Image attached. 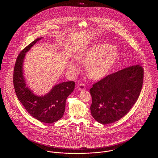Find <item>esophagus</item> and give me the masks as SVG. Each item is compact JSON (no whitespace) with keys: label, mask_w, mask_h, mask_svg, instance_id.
Segmentation results:
<instances>
[{"label":"esophagus","mask_w":158,"mask_h":158,"mask_svg":"<svg viewBox=\"0 0 158 158\" xmlns=\"http://www.w3.org/2000/svg\"><path fill=\"white\" fill-rule=\"evenodd\" d=\"M77 88H78V89L79 90H85L86 89L85 85L83 83H79L78 85H77Z\"/></svg>","instance_id":"obj_1"}]
</instances>
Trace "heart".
<instances>
[{"label":"heart","instance_id":"heart-1","mask_svg":"<svg viewBox=\"0 0 158 158\" xmlns=\"http://www.w3.org/2000/svg\"><path fill=\"white\" fill-rule=\"evenodd\" d=\"M118 56L117 50L112 45L101 43L90 46L79 55V59L83 63H88L86 69L90 78L98 79L113 68ZM70 68L75 70L77 66L72 63Z\"/></svg>","mask_w":158,"mask_h":158}]
</instances>
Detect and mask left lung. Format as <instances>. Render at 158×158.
Here are the masks:
<instances>
[{
	"mask_svg": "<svg viewBox=\"0 0 158 158\" xmlns=\"http://www.w3.org/2000/svg\"><path fill=\"white\" fill-rule=\"evenodd\" d=\"M144 69L140 64L124 68L93 84L90 113L95 120L108 124L120 120L135 105L142 90Z\"/></svg>",
	"mask_w": 158,
	"mask_h": 158,
	"instance_id": "8db88e82",
	"label": "left lung"
}]
</instances>
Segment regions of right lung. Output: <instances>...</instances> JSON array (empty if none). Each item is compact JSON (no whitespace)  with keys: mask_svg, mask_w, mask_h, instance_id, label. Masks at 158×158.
<instances>
[{"mask_svg":"<svg viewBox=\"0 0 158 158\" xmlns=\"http://www.w3.org/2000/svg\"><path fill=\"white\" fill-rule=\"evenodd\" d=\"M41 38L35 40L18 56L14 69L13 82L16 96L28 113L37 120L50 124L60 120L63 116L66 99L74 90L75 83L74 81L61 83L54 86L44 97L35 95L26 86L23 73V59L26 52Z\"/></svg>","mask_w":158,"mask_h":158,"instance_id":"add662e5","label":"right lung"}]
</instances>
